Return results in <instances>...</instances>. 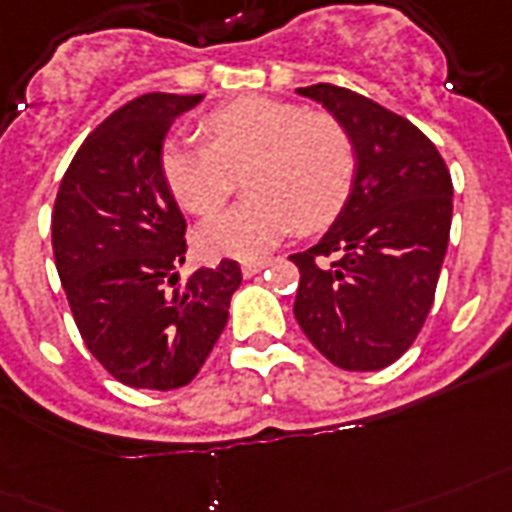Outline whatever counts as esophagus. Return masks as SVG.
Segmentation results:
<instances>
[{
	"mask_svg": "<svg viewBox=\"0 0 512 512\" xmlns=\"http://www.w3.org/2000/svg\"><path fill=\"white\" fill-rule=\"evenodd\" d=\"M267 267V261H240V269H243V275L245 277H251V275H259L261 269Z\"/></svg>",
	"mask_w": 512,
	"mask_h": 512,
	"instance_id": "obj_1",
	"label": "esophagus"
}]
</instances>
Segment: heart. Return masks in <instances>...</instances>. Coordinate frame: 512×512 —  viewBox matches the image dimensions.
Instances as JSON below:
<instances>
[{
  "label": "heart",
  "instance_id": "heart-1",
  "mask_svg": "<svg viewBox=\"0 0 512 512\" xmlns=\"http://www.w3.org/2000/svg\"><path fill=\"white\" fill-rule=\"evenodd\" d=\"M202 144L170 141L160 168L184 211L208 219L243 181L237 208L202 224L197 245L208 256L251 259L291 229L331 227L350 202L358 154L350 130L328 112L245 95L197 120Z\"/></svg>",
  "mask_w": 512,
  "mask_h": 512
}]
</instances>
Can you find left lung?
Here are the masks:
<instances>
[{
  "mask_svg": "<svg viewBox=\"0 0 512 512\" xmlns=\"http://www.w3.org/2000/svg\"><path fill=\"white\" fill-rule=\"evenodd\" d=\"M347 125L358 173L350 202L299 267L293 315L334 366L379 371L414 344L449 245L454 186L430 138L347 87H299Z\"/></svg>",
  "mask_w": 512,
  "mask_h": 512,
  "instance_id": "obj_1",
  "label": "left lung"
}]
</instances>
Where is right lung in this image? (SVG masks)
I'll return each instance as SVG.
<instances>
[{
  "label": "right lung",
  "instance_id": "1",
  "mask_svg": "<svg viewBox=\"0 0 512 512\" xmlns=\"http://www.w3.org/2000/svg\"><path fill=\"white\" fill-rule=\"evenodd\" d=\"M202 95L146 93L85 138L53 208V253L79 336L136 390H178L227 326L243 280L224 259L186 283V221L162 178V141Z\"/></svg>",
  "mask_w": 512,
  "mask_h": 512
}]
</instances>
